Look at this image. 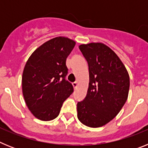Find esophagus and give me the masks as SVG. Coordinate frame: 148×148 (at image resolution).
Wrapping results in <instances>:
<instances>
[{
	"label": "esophagus",
	"mask_w": 148,
	"mask_h": 148,
	"mask_svg": "<svg viewBox=\"0 0 148 148\" xmlns=\"http://www.w3.org/2000/svg\"><path fill=\"white\" fill-rule=\"evenodd\" d=\"M73 87H74V88L76 89L77 87H78V82H73Z\"/></svg>",
	"instance_id": "1"
}]
</instances>
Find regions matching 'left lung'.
<instances>
[{"mask_svg": "<svg viewBox=\"0 0 148 148\" xmlns=\"http://www.w3.org/2000/svg\"><path fill=\"white\" fill-rule=\"evenodd\" d=\"M89 66L87 96L77 104L78 120L90 127L108 124L120 112L128 97L130 77L119 56L102 43L82 44Z\"/></svg>", "mask_w": 148, "mask_h": 148, "instance_id": "obj_1", "label": "left lung"}]
</instances>
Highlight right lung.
<instances>
[{
  "label": "right lung",
  "instance_id": "obj_1",
  "mask_svg": "<svg viewBox=\"0 0 148 148\" xmlns=\"http://www.w3.org/2000/svg\"><path fill=\"white\" fill-rule=\"evenodd\" d=\"M75 42L66 37L47 40L27 60L22 75V92L26 104L35 118L51 121L59 115L63 102L73 92L66 60Z\"/></svg>",
  "mask_w": 148,
  "mask_h": 148
}]
</instances>
